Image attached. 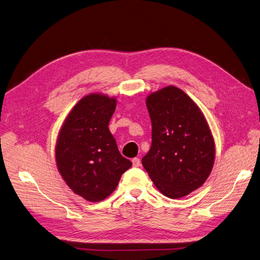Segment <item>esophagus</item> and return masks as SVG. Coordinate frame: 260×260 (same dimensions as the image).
<instances>
[{
  "label": "esophagus",
  "mask_w": 260,
  "mask_h": 260,
  "mask_svg": "<svg viewBox=\"0 0 260 260\" xmlns=\"http://www.w3.org/2000/svg\"><path fill=\"white\" fill-rule=\"evenodd\" d=\"M132 165H133V167H134V168L140 167V165H141V160H140L139 158H133V159H132Z\"/></svg>",
  "instance_id": "1"
}]
</instances>
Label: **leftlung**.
I'll use <instances>...</instances> for the list:
<instances>
[{
    "instance_id": "1",
    "label": "left lung",
    "mask_w": 260,
    "mask_h": 260,
    "mask_svg": "<svg viewBox=\"0 0 260 260\" xmlns=\"http://www.w3.org/2000/svg\"><path fill=\"white\" fill-rule=\"evenodd\" d=\"M151 146L142 158L157 189L178 199L200 188L215 161V142L200 107L182 89L167 86L146 98Z\"/></svg>"
}]
</instances>
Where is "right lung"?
<instances>
[{
	"label": "right lung",
	"instance_id": "add662e5",
	"mask_svg": "<svg viewBox=\"0 0 260 260\" xmlns=\"http://www.w3.org/2000/svg\"><path fill=\"white\" fill-rule=\"evenodd\" d=\"M116 104L115 96L89 93L70 111L58 133V171L74 193L90 202L107 198L132 166L109 129Z\"/></svg>",
	"mask_w": 260,
	"mask_h": 260
}]
</instances>
